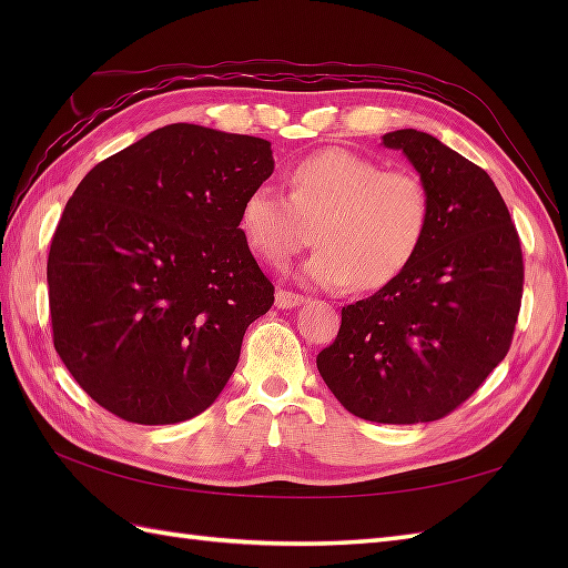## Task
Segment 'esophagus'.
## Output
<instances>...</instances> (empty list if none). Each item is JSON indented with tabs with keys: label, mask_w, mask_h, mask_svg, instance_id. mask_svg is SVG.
I'll return each mask as SVG.
<instances>
[{
	"label": "esophagus",
	"mask_w": 568,
	"mask_h": 568,
	"mask_svg": "<svg viewBox=\"0 0 568 568\" xmlns=\"http://www.w3.org/2000/svg\"><path fill=\"white\" fill-rule=\"evenodd\" d=\"M303 303H305V297L293 293V291H277L275 293V305L281 310H293V307L303 305Z\"/></svg>",
	"instance_id": "esophagus-1"
}]
</instances>
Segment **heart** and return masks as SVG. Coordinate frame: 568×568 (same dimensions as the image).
Returning <instances> with one entry per match:
<instances>
[{"instance_id":"1","label":"heart","mask_w":568,"mask_h":568,"mask_svg":"<svg viewBox=\"0 0 568 568\" xmlns=\"http://www.w3.org/2000/svg\"><path fill=\"white\" fill-rule=\"evenodd\" d=\"M291 195L271 183L241 204V232L263 261L281 263L310 241L305 273L327 287L364 291L395 281L415 261L432 224L429 190L413 171H383L348 149H322L287 171Z\"/></svg>"}]
</instances>
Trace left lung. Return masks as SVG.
<instances>
[{"label": "left lung", "instance_id": "1", "mask_svg": "<svg viewBox=\"0 0 568 568\" xmlns=\"http://www.w3.org/2000/svg\"><path fill=\"white\" fill-rule=\"evenodd\" d=\"M425 180L432 224L407 268L342 310L320 376L348 413L383 425L442 419L508 354L523 303V246L490 175L425 131L383 136Z\"/></svg>", "mask_w": 568, "mask_h": 568}]
</instances>
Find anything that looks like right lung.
<instances>
[{"label": "right lung", "mask_w": 568, "mask_h": 568, "mask_svg": "<svg viewBox=\"0 0 568 568\" xmlns=\"http://www.w3.org/2000/svg\"><path fill=\"white\" fill-rule=\"evenodd\" d=\"M271 143L197 124L151 131L82 178L48 253L53 346L80 388L136 425L204 413L275 287L241 232Z\"/></svg>", "instance_id": "obj_1"}]
</instances>
